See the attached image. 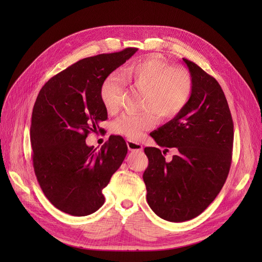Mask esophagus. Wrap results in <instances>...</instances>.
I'll list each match as a JSON object with an SVG mask.
<instances>
[{"label":"esophagus","mask_w":262,"mask_h":262,"mask_svg":"<svg viewBox=\"0 0 262 262\" xmlns=\"http://www.w3.org/2000/svg\"><path fill=\"white\" fill-rule=\"evenodd\" d=\"M126 146H128L129 150H137V152H141L143 150V145L138 142H134L132 140H126Z\"/></svg>","instance_id":"1"}]
</instances>
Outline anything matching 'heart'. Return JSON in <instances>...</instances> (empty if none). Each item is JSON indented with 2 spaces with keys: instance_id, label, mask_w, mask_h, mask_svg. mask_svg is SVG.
I'll return each instance as SVG.
<instances>
[{
  "instance_id": "b5f03b06",
  "label": "heart",
  "mask_w": 262,
  "mask_h": 262,
  "mask_svg": "<svg viewBox=\"0 0 262 262\" xmlns=\"http://www.w3.org/2000/svg\"><path fill=\"white\" fill-rule=\"evenodd\" d=\"M122 80L142 92L140 114H123L112 123V131L118 136L140 140L147 130L154 128L156 117L168 120L176 117L189 101L192 80L188 71L180 66H169L167 61L148 57L126 68ZM121 85L116 75H109L101 83L99 98L108 113L119 107Z\"/></svg>"
}]
</instances>
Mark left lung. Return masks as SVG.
I'll return each mask as SVG.
<instances>
[{"label":"left lung","mask_w":262,"mask_h":262,"mask_svg":"<svg viewBox=\"0 0 262 262\" xmlns=\"http://www.w3.org/2000/svg\"><path fill=\"white\" fill-rule=\"evenodd\" d=\"M192 80L185 108L150 133L157 147H145L148 166L143 173L146 200L156 215L185 222L201 214L224 186L232 163L234 124L223 90L215 78L182 59ZM176 147L168 162L163 154Z\"/></svg>","instance_id":"8db88e82"}]
</instances>
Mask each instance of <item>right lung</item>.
<instances>
[{
	"label": "right lung",
	"mask_w": 262,
	"mask_h": 262,
	"mask_svg": "<svg viewBox=\"0 0 262 262\" xmlns=\"http://www.w3.org/2000/svg\"><path fill=\"white\" fill-rule=\"evenodd\" d=\"M137 51L82 59L51 77L38 94L30 125L34 169L47 199L62 212L74 216L96 212L105 202L102 189L128 153L121 137L110 136L99 150L85 140L107 119L101 83Z\"/></svg>",
	"instance_id": "obj_1"
}]
</instances>
